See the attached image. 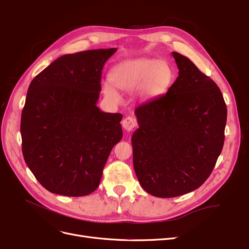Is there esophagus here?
I'll return each mask as SVG.
<instances>
[{"label": "esophagus", "instance_id": "obj_1", "mask_svg": "<svg viewBox=\"0 0 249 249\" xmlns=\"http://www.w3.org/2000/svg\"><path fill=\"white\" fill-rule=\"evenodd\" d=\"M136 125H137L136 119L133 118V117H130V116L126 117L122 121V126H123L124 129L127 130V131H131L132 129H134Z\"/></svg>", "mask_w": 249, "mask_h": 249}]
</instances>
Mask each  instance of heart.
<instances>
[{
  "mask_svg": "<svg viewBox=\"0 0 249 249\" xmlns=\"http://www.w3.org/2000/svg\"><path fill=\"white\" fill-rule=\"evenodd\" d=\"M108 81L104 82V94L110 101L120 99L118 89L125 92L136 91L142 99H154L166 93L174 80V71L167 61L141 57L120 62L109 72Z\"/></svg>",
  "mask_w": 249,
  "mask_h": 249,
  "instance_id": "b5f03b06",
  "label": "heart"
}]
</instances>
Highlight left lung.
I'll list each match as a JSON object with an SVG mask.
<instances>
[{"label": "left lung", "instance_id": "obj_1", "mask_svg": "<svg viewBox=\"0 0 249 249\" xmlns=\"http://www.w3.org/2000/svg\"><path fill=\"white\" fill-rule=\"evenodd\" d=\"M178 77L167 93L135 108L133 166L149 194L172 198L203 185L223 150L227 106L222 92L188 57L172 52Z\"/></svg>", "mask_w": 249, "mask_h": 249}]
</instances>
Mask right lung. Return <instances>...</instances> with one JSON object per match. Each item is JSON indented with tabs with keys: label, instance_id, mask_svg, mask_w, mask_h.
<instances>
[{
	"label": "right lung",
	"instance_id": "obj_1",
	"mask_svg": "<svg viewBox=\"0 0 249 249\" xmlns=\"http://www.w3.org/2000/svg\"><path fill=\"white\" fill-rule=\"evenodd\" d=\"M117 48L62 55L30 84L21 113L22 154L41 185L69 197L94 192L123 132L121 114L96 106L101 71Z\"/></svg>",
	"mask_w": 249,
	"mask_h": 249
}]
</instances>
